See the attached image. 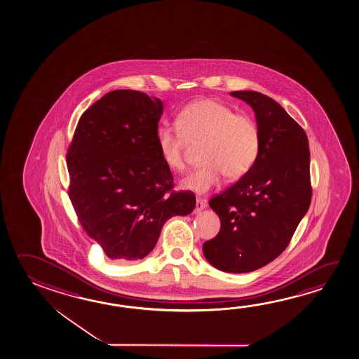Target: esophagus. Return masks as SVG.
I'll use <instances>...</instances> for the list:
<instances>
[{
	"label": "esophagus",
	"mask_w": 359,
	"mask_h": 359,
	"mask_svg": "<svg viewBox=\"0 0 359 359\" xmlns=\"http://www.w3.org/2000/svg\"><path fill=\"white\" fill-rule=\"evenodd\" d=\"M206 208V202L201 198L196 200V212H200L202 210Z\"/></svg>",
	"instance_id": "34e87169"
}]
</instances>
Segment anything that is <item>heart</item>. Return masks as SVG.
<instances>
[{
  "label": "heart",
  "mask_w": 359,
  "mask_h": 359,
  "mask_svg": "<svg viewBox=\"0 0 359 359\" xmlns=\"http://www.w3.org/2000/svg\"><path fill=\"white\" fill-rule=\"evenodd\" d=\"M177 126H162L157 132L161 157L170 170L186 168V140H205L201 153L205 163L183 178V189L203 195L216 187L224 175L229 180L243 177L259 156L260 132L256 123L217 100L200 99L189 104L177 116Z\"/></svg>",
  "instance_id": "heart-1"
}]
</instances>
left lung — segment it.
<instances>
[{
    "instance_id": "1",
    "label": "left lung",
    "mask_w": 359,
    "mask_h": 359,
    "mask_svg": "<svg viewBox=\"0 0 359 359\" xmlns=\"http://www.w3.org/2000/svg\"><path fill=\"white\" fill-rule=\"evenodd\" d=\"M255 111L260 151L241 180L210 200L221 221L203 255L225 273L268 265L286 249L311 201L310 152L304 129L259 91L230 93Z\"/></svg>"
}]
</instances>
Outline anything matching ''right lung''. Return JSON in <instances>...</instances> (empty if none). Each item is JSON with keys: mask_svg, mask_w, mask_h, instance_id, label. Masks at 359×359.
Instances as JSON below:
<instances>
[{"mask_svg": "<svg viewBox=\"0 0 359 359\" xmlns=\"http://www.w3.org/2000/svg\"><path fill=\"white\" fill-rule=\"evenodd\" d=\"M163 103L137 90L105 94L80 116L67 149L69 197L80 224L116 264L146 257L164 222L194 211L157 146Z\"/></svg>", "mask_w": 359, "mask_h": 359, "instance_id": "1", "label": "right lung"}]
</instances>
